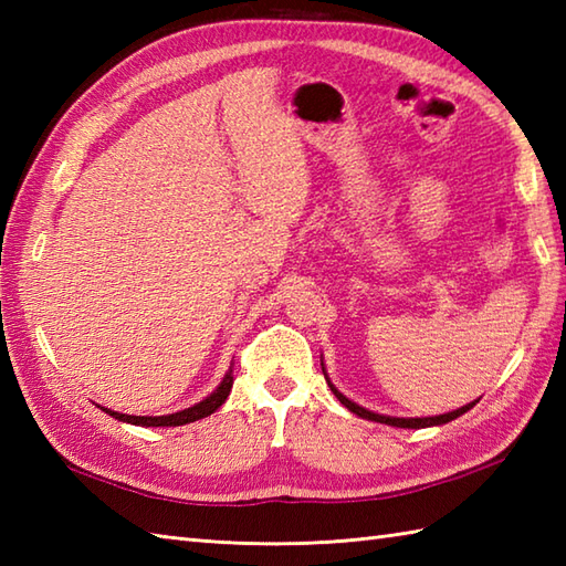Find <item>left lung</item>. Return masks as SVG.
Masks as SVG:
<instances>
[{
	"mask_svg": "<svg viewBox=\"0 0 566 566\" xmlns=\"http://www.w3.org/2000/svg\"><path fill=\"white\" fill-rule=\"evenodd\" d=\"M321 367H323V377H326V381H328V387H331V391L335 394V399H338L347 411H353L355 416H359V418H365V420H375V423H384V426H394V428H430V426H444V423H450V420H454V418H460L462 413H467L469 408H472L476 401H472V403H467V406H462V408H457V411H450V413H440V416H426V418H396V416H384V413H375V411H367L365 406H359V403H355V401H350L347 399L345 394H340L338 391V387H335V384L331 381V377H328V371H326V365H323V359H321Z\"/></svg>",
	"mask_w": 566,
	"mask_h": 566,
	"instance_id": "1",
	"label": "left lung"
}]
</instances>
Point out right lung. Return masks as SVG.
Listing matches in <instances>:
<instances>
[{"mask_svg": "<svg viewBox=\"0 0 566 566\" xmlns=\"http://www.w3.org/2000/svg\"><path fill=\"white\" fill-rule=\"evenodd\" d=\"M231 387H233V365L228 367L226 377L221 379L219 387H216L207 399L185 408V411H177V413H167V416H128V413H118V411H112V408H104L102 411L109 413L112 418L116 420H124V423H130V426H143V428H175V426H187V423H195V420L199 418H207L211 416L216 408H221L223 401L228 399V394H231Z\"/></svg>", "mask_w": 566, "mask_h": 566, "instance_id": "obj_1", "label": "right lung"}]
</instances>
